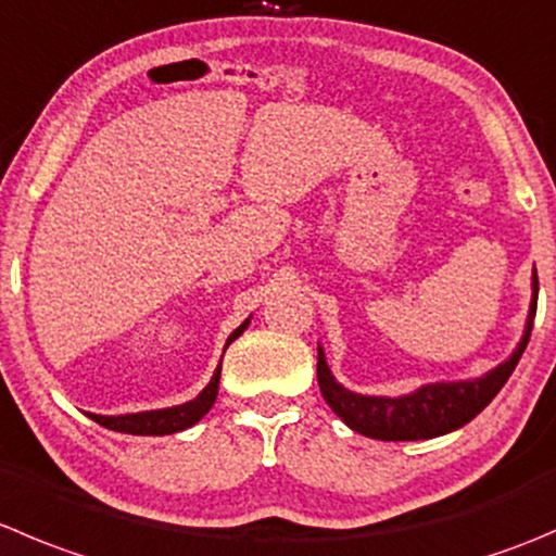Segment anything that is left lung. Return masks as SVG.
<instances>
[{"instance_id": "left-lung-1", "label": "left lung", "mask_w": 556, "mask_h": 556, "mask_svg": "<svg viewBox=\"0 0 556 556\" xmlns=\"http://www.w3.org/2000/svg\"><path fill=\"white\" fill-rule=\"evenodd\" d=\"M535 309L538 274H532V301L525 337L508 361L494 366L478 380L429 382V386H421L418 391L404 393V396H364V393L348 391L333 380L323 348H317V382H320L323 399L353 432L366 434L371 440L396 443V440H429L454 432V429L470 424L508 382L510 371L516 369L527 342H530Z\"/></svg>"}]
</instances>
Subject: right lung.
<instances>
[{
    "label": "right lung",
    "instance_id": "1",
    "mask_svg": "<svg viewBox=\"0 0 556 556\" xmlns=\"http://www.w3.org/2000/svg\"><path fill=\"white\" fill-rule=\"evenodd\" d=\"M247 326H250V320H244L233 333H230L228 344L233 342V339H239L241 333H244ZM228 344H225V348H228ZM219 371H223V364H219L217 371H214L212 382H208V386L203 388V391L198 393L192 402L176 404V407H165V409H147V413L91 415V421H97L100 427H105V429H113V432L157 434V438H163V434L181 432V429H190L192 424L201 421L203 415L212 409L214 399H217V391H219Z\"/></svg>",
    "mask_w": 556,
    "mask_h": 556
}]
</instances>
